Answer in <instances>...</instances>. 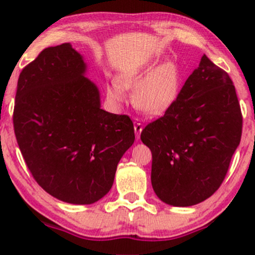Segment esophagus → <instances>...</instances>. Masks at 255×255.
<instances>
[{"mask_svg":"<svg viewBox=\"0 0 255 255\" xmlns=\"http://www.w3.org/2000/svg\"><path fill=\"white\" fill-rule=\"evenodd\" d=\"M141 130H142V125L140 124V122L137 121V120H135V121H134V131H135L136 139H139V137H140Z\"/></svg>","mask_w":255,"mask_h":255,"instance_id":"esophagus-1","label":"esophagus"}]
</instances>
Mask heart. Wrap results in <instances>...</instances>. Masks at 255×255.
<instances>
[{
	"label": "heart",
	"mask_w": 255,
	"mask_h": 255,
	"mask_svg": "<svg viewBox=\"0 0 255 255\" xmlns=\"http://www.w3.org/2000/svg\"><path fill=\"white\" fill-rule=\"evenodd\" d=\"M124 89L135 90V103L145 113L162 115L176 102L180 92V72L174 62H164L152 71L150 66L126 73L120 77V84L108 85V98L118 105L124 104L127 101Z\"/></svg>",
	"instance_id": "heart-1"
}]
</instances>
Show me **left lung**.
<instances>
[{
  "instance_id": "left-lung-1",
  "label": "left lung",
  "mask_w": 255,
  "mask_h": 255,
  "mask_svg": "<svg viewBox=\"0 0 255 255\" xmlns=\"http://www.w3.org/2000/svg\"><path fill=\"white\" fill-rule=\"evenodd\" d=\"M242 114L227 72L204 55L174 105L141 131L152 152L151 182L172 206L206 200L223 182L240 145Z\"/></svg>"
}]
</instances>
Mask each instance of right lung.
<instances>
[{"label":"right lung","mask_w":255,"mask_h":255,"mask_svg":"<svg viewBox=\"0 0 255 255\" xmlns=\"http://www.w3.org/2000/svg\"><path fill=\"white\" fill-rule=\"evenodd\" d=\"M69 43L46 48L17 80L13 124L26 165L46 193L89 205L110 191L118 164L133 145L127 115L101 109L99 90Z\"/></svg>","instance_id":"obj_1"}]
</instances>
